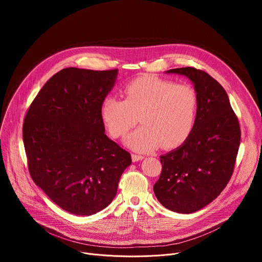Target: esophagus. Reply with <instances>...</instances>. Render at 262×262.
I'll list each match as a JSON object with an SVG mask.
<instances>
[{"instance_id":"esophagus-1","label":"esophagus","mask_w":262,"mask_h":262,"mask_svg":"<svg viewBox=\"0 0 262 262\" xmlns=\"http://www.w3.org/2000/svg\"><path fill=\"white\" fill-rule=\"evenodd\" d=\"M143 158H144V157L141 156V155H136V154H133V155H132V160H133V162L140 161V160H142Z\"/></svg>"}]
</instances>
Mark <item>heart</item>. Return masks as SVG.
<instances>
[{"label": "heart", "instance_id": "b5f03b06", "mask_svg": "<svg viewBox=\"0 0 262 262\" xmlns=\"http://www.w3.org/2000/svg\"><path fill=\"white\" fill-rule=\"evenodd\" d=\"M198 108L194 89L142 76L125 86L124 100L105 96L100 116L113 138L124 137L140 121L143 125L127 137L125 144L136 152L147 153L160 145L175 148L185 143L194 129Z\"/></svg>", "mask_w": 262, "mask_h": 262}]
</instances>
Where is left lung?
<instances>
[{
    "instance_id": "obj_1",
    "label": "left lung",
    "mask_w": 262,
    "mask_h": 262,
    "mask_svg": "<svg viewBox=\"0 0 262 262\" xmlns=\"http://www.w3.org/2000/svg\"><path fill=\"white\" fill-rule=\"evenodd\" d=\"M167 73L184 75L194 85L198 117L188 140L160 156L162 170L153 189L169 210L192 213L215 200L229 182L241 130L226 91L208 73L191 67Z\"/></svg>"
}]
</instances>
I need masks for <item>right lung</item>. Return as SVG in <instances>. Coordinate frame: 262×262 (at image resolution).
<instances>
[{"instance_id": "1", "label": "right lung", "mask_w": 262, "mask_h": 262, "mask_svg": "<svg viewBox=\"0 0 262 262\" xmlns=\"http://www.w3.org/2000/svg\"><path fill=\"white\" fill-rule=\"evenodd\" d=\"M117 75L118 69L66 68L41 88L24 119L23 143L33 181L75 215L106 208L132 163L130 154L106 136L100 116Z\"/></svg>"}]
</instances>
